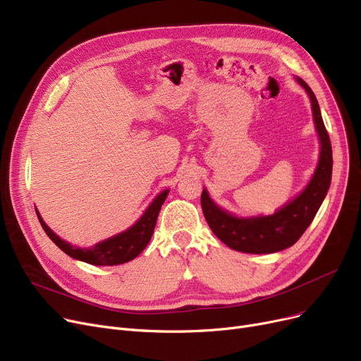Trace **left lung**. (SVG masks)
I'll return each instance as SVG.
<instances>
[{
    "mask_svg": "<svg viewBox=\"0 0 361 361\" xmlns=\"http://www.w3.org/2000/svg\"><path fill=\"white\" fill-rule=\"evenodd\" d=\"M297 82L309 93L313 118L320 139V158L314 176L298 197L269 216L245 219L233 216L218 207L207 192L203 190L200 197L203 215L214 234L233 250L262 255L291 247L307 230L328 193L332 177L331 139L322 120L313 90L302 79L297 78Z\"/></svg>",
    "mask_w": 361,
    "mask_h": 361,
    "instance_id": "8db88e82",
    "label": "left lung"
}]
</instances>
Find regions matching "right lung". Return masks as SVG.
Masks as SVG:
<instances>
[{
    "label": "right lung",
    "mask_w": 361,
    "mask_h": 361,
    "mask_svg": "<svg viewBox=\"0 0 361 361\" xmlns=\"http://www.w3.org/2000/svg\"><path fill=\"white\" fill-rule=\"evenodd\" d=\"M166 196H168V190L158 195V197L150 203L143 216L133 225L131 228H128L127 231L118 235H114L102 243H98L93 249L73 247V245L61 240L59 235L54 234L48 228L44 219L41 218L39 212H36V215L47 235L56 245H59L66 255L90 264H98V267H112V264H121V263L130 262L145 250L147 243L152 238V234H154L161 206L164 204Z\"/></svg>",
    "instance_id": "1"
}]
</instances>
